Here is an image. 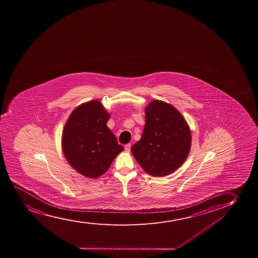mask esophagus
Segmentation results:
<instances>
[{"label":"esophagus","instance_id":"obj_1","mask_svg":"<svg viewBox=\"0 0 258 258\" xmlns=\"http://www.w3.org/2000/svg\"><path fill=\"white\" fill-rule=\"evenodd\" d=\"M131 146H132V145H131V144H126V145L124 146V150H125L126 152H130Z\"/></svg>","mask_w":258,"mask_h":258}]
</instances>
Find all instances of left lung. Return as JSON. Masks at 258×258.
<instances>
[{"mask_svg": "<svg viewBox=\"0 0 258 258\" xmlns=\"http://www.w3.org/2000/svg\"><path fill=\"white\" fill-rule=\"evenodd\" d=\"M190 144L189 125L180 112L167 103L153 100L146 109L142 137L131 151L144 171L164 177L183 165Z\"/></svg>", "mask_w": 258, "mask_h": 258, "instance_id": "8db88e82", "label": "left lung"}]
</instances>
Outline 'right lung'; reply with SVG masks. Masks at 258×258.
<instances>
[{
  "instance_id": "1",
  "label": "right lung",
  "mask_w": 258,
  "mask_h": 258,
  "mask_svg": "<svg viewBox=\"0 0 258 258\" xmlns=\"http://www.w3.org/2000/svg\"><path fill=\"white\" fill-rule=\"evenodd\" d=\"M109 117L101 103L93 100L78 106L66 123L61 140L64 155L86 177L101 176L124 150L106 125Z\"/></svg>"
}]
</instances>
